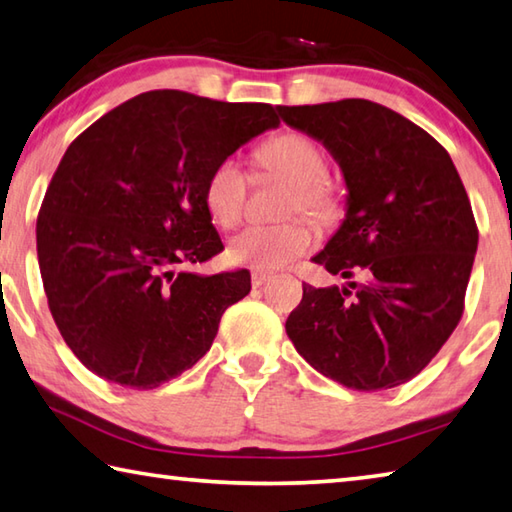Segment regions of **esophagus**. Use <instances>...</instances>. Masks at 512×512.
I'll list each match as a JSON object with an SVG mask.
<instances>
[{
    "mask_svg": "<svg viewBox=\"0 0 512 512\" xmlns=\"http://www.w3.org/2000/svg\"><path fill=\"white\" fill-rule=\"evenodd\" d=\"M250 280H253V288H262L264 284L273 282L275 275L273 273H264V271H253V277H250Z\"/></svg>",
    "mask_w": 512,
    "mask_h": 512,
    "instance_id": "obj_1",
    "label": "esophagus"
}]
</instances>
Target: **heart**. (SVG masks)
<instances>
[{"label":"heart","mask_w":512,"mask_h":512,"mask_svg":"<svg viewBox=\"0 0 512 512\" xmlns=\"http://www.w3.org/2000/svg\"><path fill=\"white\" fill-rule=\"evenodd\" d=\"M255 161L262 170L280 174L293 183V190L286 199V212L304 210L309 215L324 217L336 206L333 190L322 179L327 159L313 138L300 132H284L259 147ZM203 199H206L210 217L219 226H235L244 215L246 203V174L241 165L226 159L212 167L206 188H203ZM311 246V228L304 221L293 219L277 226H248L241 230L230 239L228 257L232 264L239 266L277 271L309 253Z\"/></svg>","instance_id":"heart-1"}]
</instances>
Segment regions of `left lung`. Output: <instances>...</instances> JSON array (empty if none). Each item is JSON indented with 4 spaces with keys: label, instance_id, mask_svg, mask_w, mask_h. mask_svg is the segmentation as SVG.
<instances>
[{
    "label": "left lung",
    "instance_id": "1",
    "mask_svg": "<svg viewBox=\"0 0 512 512\" xmlns=\"http://www.w3.org/2000/svg\"><path fill=\"white\" fill-rule=\"evenodd\" d=\"M277 111L327 147L347 185L345 219L313 257L347 284H304L288 338L313 369L349 389L403 385L463 313L479 232L457 167L425 129L378 102Z\"/></svg>",
    "mask_w": 512,
    "mask_h": 512
}]
</instances>
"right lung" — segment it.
<instances>
[{"label": "right lung", "instance_id": "1", "mask_svg": "<svg viewBox=\"0 0 512 512\" xmlns=\"http://www.w3.org/2000/svg\"><path fill=\"white\" fill-rule=\"evenodd\" d=\"M277 125L264 102L159 89L69 145L37 217V262L53 320L89 371L154 389L206 356L250 273L176 268L224 250L203 199L212 167Z\"/></svg>", "mask_w": 512, "mask_h": 512}]
</instances>
